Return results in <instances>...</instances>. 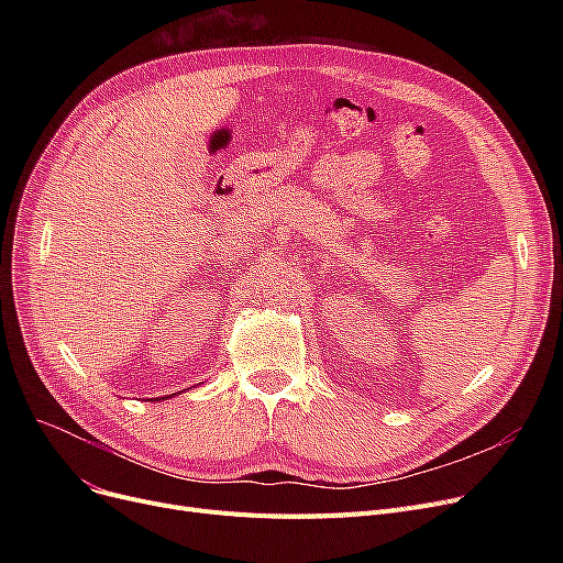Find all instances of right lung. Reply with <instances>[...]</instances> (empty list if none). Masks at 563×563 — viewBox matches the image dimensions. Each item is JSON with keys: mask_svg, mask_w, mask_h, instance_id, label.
I'll list each match as a JSON object with an SVG mask.
<instances>
[{"mask_svg": "<svg viewBox=\"0 0 563 563\" xmlns=\"http://www.w3.org/2000/svg\"><path fill=\"white\" fill-rule=\"evenodd\" d=\"M159 399H170V395H168V397H159ZM159 399H157V401H159ZM151 401H155V399H151Z\"/></svg>", "mask_w": 563, "mask_h": 563, "instance_id": "add662e5", "label": "right lung"}]
</instances>
